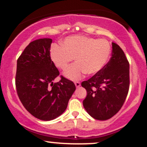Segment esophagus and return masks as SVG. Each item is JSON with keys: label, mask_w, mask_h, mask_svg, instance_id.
Returning <instances> with one entry per match:
<instances>
[{"label": "esophagus", "mask_w": 147, "mask_h": 147, "mask_svg": "<svg viewBox=\"0 0 147 147\" xmlns=\"http://www.w3.org/2000/svg\"><path fill=\"white\" fill-rule=\"evenodd\" d=\"M75 84L77 88H79L81 86V83L79 82H75Z\"/></svg>", "instance_id": "34e87169"}]
</instances>
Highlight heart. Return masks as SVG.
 <instances>
[{
    "label": "heart",
    "mask_w": 147,
    "mask_h": 147,
    "mask_svg": "<svg viewBox=\"0 0 147 147\" xmlns=\"http://www.w3.org/2000/svg\"><path fill=\"white\" fill-rule=\"evenodd\" d=\"M110 43L105 39H95L83 35L65 38L61 46L54 45L50 57L58 68L65 70L75 58L77 62L65 72V77L72 80L79 79L84 74L95 75L102 70L111 55Z\"/></svg>",
    "instance_id": "heart-1"
}]
</instances>
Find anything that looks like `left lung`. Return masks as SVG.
Returning a JSON list of instances; mask_svg holds the SVG:
<instances>
[{
	"label": "left lung",
	"instance_id": "obj_1",
	"mask_svg": "<svg viewBox=\"0 0 147 147\" xmlns=\"http://www.w3.org/2000/svg\"><path fill=\"white\" fill-rule=\"evenodd\" d=\"M112 55L102 70L82 83L87 91L86 111L98 120L114 116L125 102L130 86L129 63L117 44L112 43Z\"/></svg>",
	"mask_w": 147,
	"mask_h": 147
}]
</instances>
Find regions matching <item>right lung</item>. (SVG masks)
I'll list each match as a JSON object with an SVG mask.
<instances>
[{
  "mask_svg": "<svg viewBox=\"0 0 147 147\" xmlns=\"http://www.w3.org/2000/svg\"><path fill=\"white\" fill-rule=\"evenodd\" d=\"M51 38L35 40L25 48L17 59L16 92L25 109L37 119L49 121L66 109L76 87L62 75L50 57Z\"/></svg>",
  "mask_w": 147,
  "mask_h": 147,
  "instance_id": "1",
  "label": "right lung"
}]
</instances>
